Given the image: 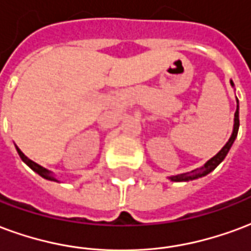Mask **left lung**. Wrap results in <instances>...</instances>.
Segmentation results:
<instances>
[{"label":"left lung","mask_w":251,"mask_h":251,"mask_svg":"<svg viewBox=\"0 0 251 251\" xmlns=\"http://www.w3.org/2000/svg\"><path fill=\"white\" fill-rule=\"evenodd\" d=\"M231 85H234L233 81H230ZM237 101H238V99H237ZM238 128H239V112H238V105H237V111L234 113V129H233V133H231V138L228 139V142L225 144V147L219 151L214 158H211L208 162L204 163L201 170H194L191 173H184V174H179V175H175V176H171V180L174 182H187V180H193V179H197V178H202L204 175H207L210 174L213 170L217 168L221 162H222L223 159L226 158V155H227L228 150L231 148L233 146L234 140L237 138V135H238Z\"/></svg>","instance_id":"1"}]
</instances>
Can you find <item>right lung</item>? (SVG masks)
Instances as JSON below:
<instances>
[{
  "label": "right lung",
  "mask_w": 251,
  "mask_h": 251,
  "mask_svg": "<svg viewBox=\"0 0 251 251\" xmlns=\"http://www.w3.org/2000/svg\"><path fill=\"white\" fill-rule=\"evenodd\" d=\"M17 152H18V155H20V158L23 159L24 162L28 164L29 167L32 168L33 171H36V173H37L38 175H41L43 178L48 179V180H56V179L53 178L52 175H50V171H48L47 168L41 167L40 164L34 163V162H33V160H30V159H29V158H26V156H25V155H24V153H23V151H21V150H20V148H18V147H17Z\"/></svg>",
  "instance_id": "right-lung-1"
}]
</instances>
